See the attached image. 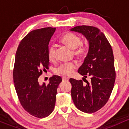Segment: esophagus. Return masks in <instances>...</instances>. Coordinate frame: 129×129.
<instances>
[{
  "label": "esophagus",
  "instance_id": "esophagus-1",
  "mask_svg": "<svg viewBox=\"0 0 129 129\" xmlns=\"http://www.w3.org/2000/svg\"><path fill=\"white\" fill-rule=\"evenodd\" d=\"M62 80H63V81H68L69 78L66 77H62Z\"/></svg>",
  "mask_w": 129,
  "mask_h": 129
}]
</instances>
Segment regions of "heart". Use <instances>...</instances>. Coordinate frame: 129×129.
<instances>
[{
	"label": "heart",
	"mask_w": 129,
	"mask_h": 129,
	"mask_svg": "<svg viewBox=\"0 0 129 129\" xmlns=\"http://www.w3.org/2000/svg\"><path fill=\"white\" fill-rule=\"evenodd\" d=\"M61 42L66 44L72 49L75 56L80 59H83L87 55L89 51V45L82 44V38L79 35L73 32H67L60 38ZM56 55L55 45H51L48 49V57L50 60H54ZM77 68V63L74 62H65L57 67L55 72L58 75L69 76L71 75L74 69Z\"/></svg>",
	"instance_id": "b5f03b06"
}]
</instances>
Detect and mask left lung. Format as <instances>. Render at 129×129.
<instances>
[{
	"instance_id": "left-lung-1",
	"label": "left lung",
	"mask_w": 129,
	"mask_h": 129,
	"mask_svg": "<svg viewBox=\"0 0 129 129\" xmlns=\"http://www.w3.org/2000/svg\"><path fill=\"white\" fill-rule=\"evenodd\" d=\"M71 30L82 33L89 40V53L78 72L90 79V82L86 80V84L82 80L70 79L73 102L80 111L94 113L106 104L114 86L116 74L112 49L97 27L80 25Z\"/></svg>"
}]
</instances>
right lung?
<instances>
[{
  "label": "right lung",
  "instance_id": "right-lung-1",
  "mask_svg": "<svg viewBox=\"0 0 129 129\" xmlns=\"http://www.w3.org/2000/svg\"><path fill=\"white\" fill-rule=\"evenodd\" d=\"M55 28L31 31L20 42L15 54L13 78L19 102L24 110L37 118L49 116L54 109L57 89L62 79L54 75L48 84L38 79L49 68V43Z\"/></svg>",
  "mask_w": 129,
  "mask_h": 129
}]
</instances>
